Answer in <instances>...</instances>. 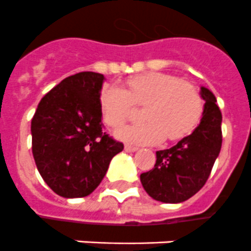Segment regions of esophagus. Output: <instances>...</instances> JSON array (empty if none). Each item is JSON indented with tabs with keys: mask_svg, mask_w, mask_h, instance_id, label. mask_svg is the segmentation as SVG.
Instances as JSON below:
<instances>
[{
	"mask_svg": "<svg viewBox=\"0 0 251 251\" xmlns=\"http://www.w3.org/2000/svg\"><path fill=\"white\" fill-rule=\"evenodd\" d=\"M124 150H126L127 153H135V151H137V148H136V146L126 145V146H124Z\"/></svg>",
	"mask_w": 251,
	"mask_h": 251,
	"instance_id": "34e87169",
	"label": "esophagus"
}]
</instances>
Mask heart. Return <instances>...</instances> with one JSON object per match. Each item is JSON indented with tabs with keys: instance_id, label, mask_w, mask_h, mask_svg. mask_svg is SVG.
<instances>
[{
	"instance_id": "1",
	"label": "heart",
	"mask_w": 251,
	"mask_h": 251,
	"mask_svg": "<svg viewBox=\"0 0 251 251\" xmlns=\"http://www.w3.org/2000/svg\"><path fill=\"white\" fill-rule=\"evenodd\" d=\"M103 123L118 128L128 119L132 106H144V123L118 129L119 140L133 145H154L179 140L193 131L201 118L203 101L194 84L162 72L129 77L127 88L105 87L98 98Z\"/></svg>"
}]
</instances>
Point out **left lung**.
Returning <instances> with one entry per match:
<instances>
[{
	"label": "left lung",
	"mask_w": 251,
	"mask_h": 251,
	"mask_svg": "<svg viewBox=\"0 0 251 251\" xmlns=\"http://www.w3.org/2000/svg\"><path fill=\"white\" fill-rule=\"evenodd\" d=\"M205 101L197 128L170 149L157 151L153 170L140 175L146 193L155 201L180 203L193 197L207 181L222 148V113L216 98L201 87Z\"/></svg>",
	"instance_id": "1"
}]
</instances>
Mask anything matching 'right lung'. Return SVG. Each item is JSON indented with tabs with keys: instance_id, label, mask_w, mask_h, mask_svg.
Returning a JSON list of instances; mask_svg holds the SVG:
<instances>
[{
	"instance_id": "right-lung-1",
	"label": "right lung",
	"mask_w": 251,
	"mask_h": 251,
	"mask_svg": "<svg viewBox=\"0 0 251 251\" xmlns=\"http://www.w3.org/2000/svg\"><path fill=\"white\" fill-rule=\"evenodd\" d=\"M105 76L79 72L44 96L32 118V154L44 181L65 198L87 197L123 144L103 132L98 98Z\"/></svg>"
}]
</instances>
